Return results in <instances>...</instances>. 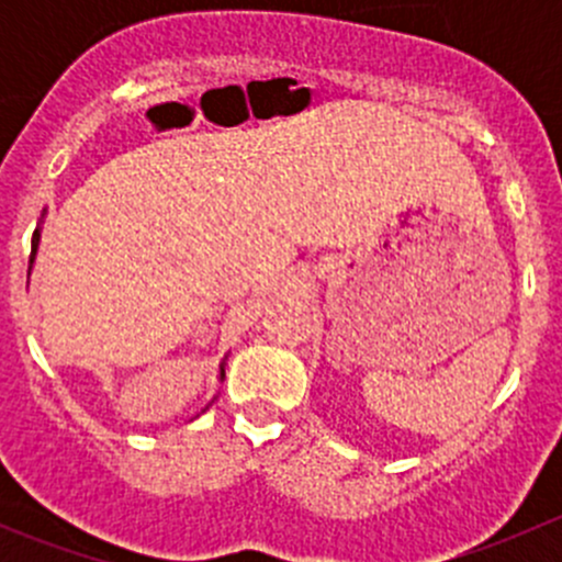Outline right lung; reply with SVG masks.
Segmentation results:
<instances>
[{"label": "right lung", "mask_w": 562, "mask_h": 562, "mask_svg": "<svg viewBox=\"0 0 562 562\" xmlns=\"http://www.w3.org/2000/svg\"><path fill=\"white\" fill-rule=\"evenodd\" d=\"M37 241H40V231H35V236H32V255H30V263H32V260H35ZM220 378H225V370H223V367H220Z\"/></svg>", "instance_id": "obj_1"}]
</instances>
